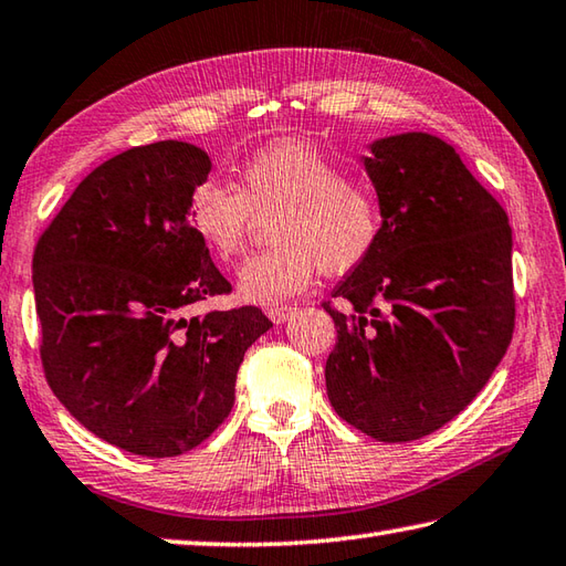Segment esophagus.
Wrapping results in <instances>:
<instances>
[{"label":"esophagus","mask_w":566,"mask_h":566,"mask_svg":"<svg viewBox=\"0 0 566 566\" xmlns=\"http://www.w3.org/2000/svg\"><path fill=\"white\" fill-rule=\"evenodd\" d=\"M293 313H295L293 305H273V307H269V311H265V315H269L275 325L285 323L287 317H293Z\"/></svg>","instance_id":"34e87169"}]
</instances>
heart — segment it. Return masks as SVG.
<instances>
[{"instance_id": "heart-1", "label": "heart", "mask_w": 566, "mask_h": 566, "mask_svg": "<svg viewBox=\"0 0 566 566\" xmlns=\"http://www.w3.org/2000/svg\"><path fill=\"white\" fill-rule=\"evenodd\" d=\"M271 217L275 243L241 265L239 295L275 305L301 293L317 265L349 273L379 247L384 205L365 175H347L335 157L307 140H281L249 155L237 169V189L214 179L189 191L187 221L221 261L247 247L255 217Z\"/></svg>"}]
</instances>
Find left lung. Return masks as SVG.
Returning a JSON list of instances; mask_svg holds the SVG:
<instances>
[{
    "label": "left lung",
    "instance_id": "obj_1",
    "mask_svg": "<svg viewBox=\"0 0 566 566\" xmlns=\"http://www.w3.org/2000/svg\"><path fill=\"white\" fill-rule=\"evenodd\" d=\"M384 205L369 259L323 303L337 327L327 397L384 443L429 436L461 413L515 329L513 229L449 143L401 133L369 145Z\"/></svg>",
    "mask_w": 566,
    "mask_h": 566
}]
</instances>
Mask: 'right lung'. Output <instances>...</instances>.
Masks as SVG:
<instances>
[{"instance_id":"obj_1","label":"right lung","mask_w":566,"mask_h":566,"mask_svg":"<svg viewBox=\"0 0 566 566\" xmlns=\"http://www.w3.org/2000/svg\"><path fill=\"white\" fill-rule=\"evenodd\" d=\"M209 155L163 140L115 155L73 191L34 251L41 365L98 439L147 458L187 453L233 407L259 307L185 313L231 293L187 221Z\"/></svg>"}]
</instances>
